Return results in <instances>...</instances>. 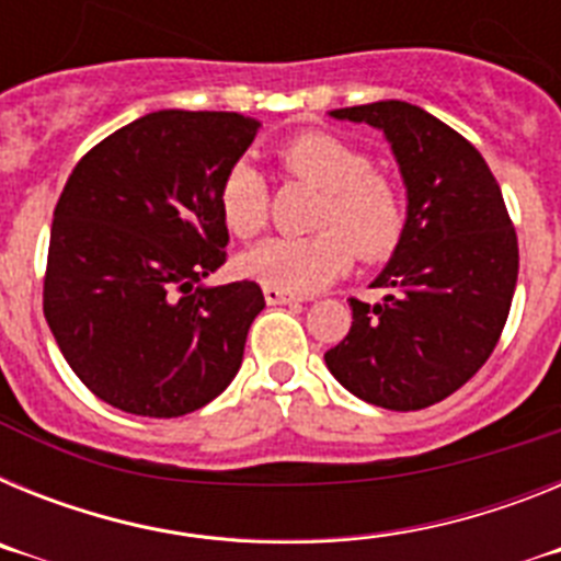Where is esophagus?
I'll use <instances>...</instances> for the list:
<instances>
[{"instance_id":"1","label":"esophagus","mask_w":561,"mask_h":561,"mask_svg":"<svg viewBox=\"0 0 561 561\" xmlns=\"http://www.w3.org/2000/svg\"><path fill=\"white\" fill-rule=\"evenodd\" d=\"M264 297L270 306H291V304H300V297L289 295V291H280V289H272V286H264Z\"/></svg>"}]
</instances>
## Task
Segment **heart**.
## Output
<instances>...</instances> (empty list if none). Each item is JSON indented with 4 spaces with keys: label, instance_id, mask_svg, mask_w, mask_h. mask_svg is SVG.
<instances>
[{
    "label": "heart",
    "instance_id": "b5f03b06",
    "mask_svg": "<svg viewBox=\"0 0 561 561\" xmlns=\"http://www.w3.org/2000/svg\"><path fill=\"white\" fill-rule=\"evenodd\" d=\"M289 176L323 191L311 236H275L238 257V270L272 289L306 295L348 270L354 250L376 264L388 257L404 230V207L390 176L374 171L359 148L325 131H300L275 148ZM219 213L227 230L252 238L270 221V185L252 162L227 168L219 185Z\"/></svg>",
    "mask_w": 561,
    "mask_h": 561
}]
</instances>
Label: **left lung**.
Masks as SVG:
<instances>
[{
	"mask_svg": "<svg viewBox=\"0 0 561 561\" xmlns=\"http://www.w3.org/2000/svg\"><path fill=\"white\" fill-rule=\"evenodd\" d=\"M388 137L408 187V221L390 264L351 297L354 323L325 351L342 388L385 410H424L472 379L512 309L519 250L503 193L472 142L404 101L334 108Z\"/></svg>",
	"mask_w": 561,
	"mask_h": 561,
	"instance_id": "obj_1",
	"label": "left lung"
}]
</instances>
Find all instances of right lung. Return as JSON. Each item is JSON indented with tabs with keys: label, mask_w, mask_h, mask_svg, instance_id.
<instances>
[{
	"label": "right lung",
	"mask_w": 561,
	"mask_h": 561,
	"mask_svg": "<svg viewBox=\"0 0 561 561\" xmlns=\"http://www.w3.org/2000/svg\"><path fill=\"white\" fill-rule=\"evenodd\" d=\"M261 123L162 108L81 157L53 213L44 317L69 368L123 413L176 419L236 379L255 280L202 286L227 261L219 185Z\"/></svg>",
	"instance_id": "1"
}]
</instances>
